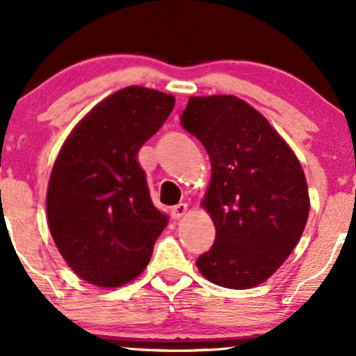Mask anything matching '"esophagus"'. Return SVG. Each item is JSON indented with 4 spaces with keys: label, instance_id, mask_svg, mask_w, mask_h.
Wrapping results in <instances>:
<instances>
[{
    "label": "esophagus",
    "instance_id": "1",
    "mask_svg": "<svg viewBox=\"0 0 356 356\" xmlns=\"http://www.w3.org/2000/svg\"><path fill=\"white\" fill-rule=\"evenodd\" d=\"M186 210H188V205H186V204H178V205H175V207H171L170 213H171V217H173V219L177 220V219H181V217L185 216Z\"/></svg>",
    "mask_w": 356,
    "mask_h": 356
}]
</instances>
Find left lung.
<instances>
[{
	"label": "left lung",
	"instance_id": "obj_1",
	"mask_svg": "<svg viewBox=\"0 0 356 356\" xmlns=\"http://www.w3.org/2000/svg\"><path fill=\"white\" fill-rule=\"evenodd\" d=\"M181 125L204 144L212 166L202 207L216 241L198 256V271L225 289L263 284L307 224L311 200L296 152L258 110L232 95L190 97Z\"/></svg>",
	"mask_w": 356,
	"mask_h": 356
}]
</instances>
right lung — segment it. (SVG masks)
Returning <instances> with one entry per match:
<instances>
[{"label":"right lung","mask_w":356,"mask_h":356,"mask_svg":"<svg viewBox=\"0 0 356 356\" xmlns=\"http://www.w3.org/2000/svg\"><path fill=\"white\" fill-rule=\"evenodd\" d=\"M173 95L127 86L95 105L60 147L47 186V222L60 256L88 284L139 277L168 216L152 205L137 152L170 117Z\"/></svg>","instance_id":"add662e5"}]
</instances>
